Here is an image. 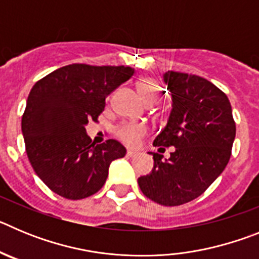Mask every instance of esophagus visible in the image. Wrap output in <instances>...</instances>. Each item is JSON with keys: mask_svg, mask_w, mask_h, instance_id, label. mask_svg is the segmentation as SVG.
Masks as SVG:
<instances>
[{"mask_svg": "<svg viewBox=\"0 0 259 259\" xmlns=\"http://www.w3.org/2000/svg\"><path fill=\"white\" fill-rule=\"evenodd\" d=\"M137 154V150H132V149H128L127 150V155L128 157H135Z\"/></svg>", "mask_w": 259, "mask_h": 259, "instance_id": "34e87169", "label": "esophagus"}]
</instances>
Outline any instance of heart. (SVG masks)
I'll return each mask as SVG.
<instances>
[{
	"label": "heart",
	"instance_id": "b5f03b06",
	"mask_svg": "<svg viewBox=\"0 0 259 259\" xmlns=\"http://www.w3.org/2000/svg\"><path fill=\"white\" fill-rule=\"evenodd\" d=\"M137 89L146 104H155L161 98L162 88L153 77H143L137 83ZM116 136L128 145H136L146 135V127L139 123H124L116 128Z\"/></svg>",
	"mask_w": 259,
	"mask_h": 259
}]
</instances>
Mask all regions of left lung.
Segmentation results:
<instances>
[{
	"label": "left lung",
	"instance_id": "left-lung-1",
	"mask_svg": "<svg viewBox=\"0 0 259 259\" xmlns=\"http://www.w3.org/2000/svg\"><path fill=\"white\" fill-rule=\"evenodd\" d=\"M172 96L166 127L155 137L158 152L174 146L170 158L149 153L152 172L139 178L146 197L164 206H179L197 198L227 166L236 124L226 93L197 75L167 71L163 75Z\"/></svg>",
	"mask_w": 259,
	"mask_h": 259
}]
</instances>
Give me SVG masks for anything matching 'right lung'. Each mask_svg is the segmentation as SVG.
Segmentation results:
<instances>
[{"label": "right lung", "instance_id": "add662e5", "mask_svg": "<svg viewBox=\"0 0 259 259\" xmlns=\"http://www.w3.org/2000/svg\"><path fill=\"white\" fill-rule=\"evenodd\" d=\"M134 75L124 66L72 63L40 79L29 92L22 132L32 167L48 188L68 200L104 187L110 163L125 155L116 140L92 143L88 122H98L105 100Z\"/></svg>", "mask_w": 259, "mask_h": 259}]
</instances>
